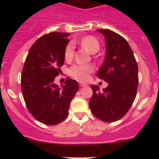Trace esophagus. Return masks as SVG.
<instances>
[{"label": "esophagus", "instance_id": "esophagus-1", "mask_svg": "<svg viewBox=\"0 0 159 159\" xmlns=\"http://www.w3.org/2000/svg\"><path fill=\"white\" fill-rule=\"evenodd\" d=\"M86 84H84V83L83 82H79V86L80 87H84V86H85Z\"/></svg>", "mask_w": 159, "mask_h": 159}]
</instances>
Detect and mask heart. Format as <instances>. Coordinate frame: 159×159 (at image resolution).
Instances as JSON below:
<instances>
[{"mask_svg":"<svg viewBox=\"0 0 159 159\" xmlns=\"http://www.w3.org/2000/svg\"><path fill=\"white\" fill-rule=\"evenodd\" d=\"M80 45L87 50L91 54H95L100 49V43L98 40L93 36H85L78 41ZM75 53V44L72 41L68 43L64 51V57L66 61H70ZM94 70L91 65H73L68 69V75L79 81H86L89 75Z\"/></svg>","mask_w":159,"mask_h":159,"instance_id":"obj_1","label":"heart"}]
</instances>
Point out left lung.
Segmentation results:
<instances>
[{
    "label": "left lung",
    "mask_w": 159,
    "mask_h": 159,
    "mask_svg": "<svg viewBox=\"0 0 159 159\" xmlns=\"http://www.w3.org/2000/svg\"><path fill=\"white\" fill-rule=\"evenodd\" d=\"M98 31L105 37L106 55L96 75L108 85L102 91L98 85H91L89 105L96 118L113 122L126 115L135 99L139 69L132 50L122 36L111 30Z\"/></svg>",
    "instance_id": "1"
}]
</instances>
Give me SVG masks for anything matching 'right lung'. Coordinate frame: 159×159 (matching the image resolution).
I'll list each match as a JSON object with an SVG mask.
<instances>
[{
    "mask_svg": "<svg viewBox=\"0 0 159 159\" xmlns=\"http://www.w3.org/2000/svg\"><path fill=\"white\" fill-rule=\"evenodd\" d=\"M68 33L51 32L30 47L21 72V91L30 113L40 122L59 124L67 118L70 104L79 86L67 78L61 88L54 84L64 65Z\"/></svg>",
    "mask_w": 159,
    "mask_h": 159,
    "instance_id": "obj_1",
    "label": "right lung"
}]
</instances>
